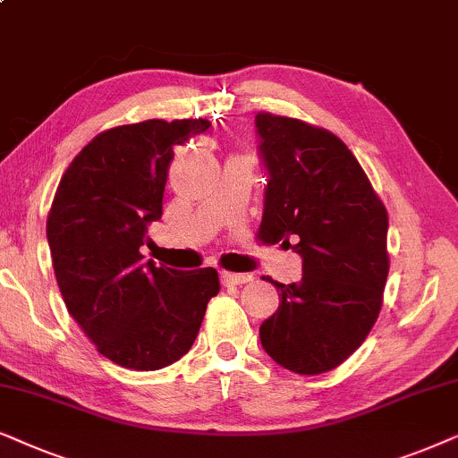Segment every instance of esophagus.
<instances>
[{"mask_svg":"<svg viewBox=\"0 0 458 458\" xmlns=\"http://www.w3.org/2000/svg\"><path fill=\"white\" fill-rule=\"evenodd\" d=\"M219 276H222L224 284H245L253 280V274H236V272H225V270L219 272Z\"/></svg>","mask_w":458,"mask_h":458,"instance_id":"34e87169","label":"esophagus"}]
</instances>
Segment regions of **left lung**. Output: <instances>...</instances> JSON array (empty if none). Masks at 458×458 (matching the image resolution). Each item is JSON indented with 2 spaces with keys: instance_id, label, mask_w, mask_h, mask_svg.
I'll list each match as a JSON object with an SVG mask.
<instances>
[{
  "instance_id": "8db88e82",
  "label": "left lung",
  "mask_w": 458,
  "mask_h": 458,
  "mask_svg": "<svg viewBox=\"0 0 458 458\" xmlns=\"http://www.w3.org/2000/svg\"><path fill=\"white\" fill-rule=\"evenodd\" d=\"M255 127L270 175L258 236L303 259L300 283H274L280 306L259 339L283 369L320 375L362 345L381 312L387 211L335 133L272 113H258Z\"/></svg>"
}]
</instances>
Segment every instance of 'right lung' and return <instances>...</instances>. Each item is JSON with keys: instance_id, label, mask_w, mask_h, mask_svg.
Masks as SVG:
<instances>
[{"instance_id": "add662e5", "label": "right lung", "mask_w": 458, "mask_h": 458, "mask_svg": "<svg viewBox=\"0 0 458 458\" xmlns=\"http://www.w3.org/2000/svg\"><path fill=\"white\" fill-rule=\"evenodd\" d=\"M209 127L207 119H148L98 133L54 197L47 242L66 310L98 352L123 369L180 360L219 291L213 267H157L140 253L148 225L163 216L174 146Z\"/></svg>"}]
</instances>
